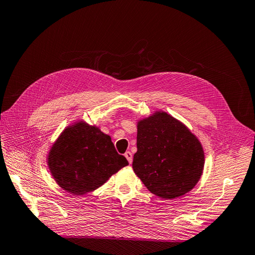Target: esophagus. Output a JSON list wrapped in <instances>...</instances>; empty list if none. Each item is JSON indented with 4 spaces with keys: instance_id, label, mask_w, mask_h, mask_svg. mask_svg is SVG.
Instances as JSON below:
<instances>
[{
    "instance_id": "34e87169",
    "label": "esophagus",
    "mask_w": 255,
    "mask_h": 255,
    "mask_svg": "<svg viewBox=\"0 0 255 255\" xmlns=\"http://www.w3.org/2000/svg\"><path fill=\"white\" fill-rule=\"evenodd\" d=\"M125 156L127 157L128 163L132 164V161H133V155H132V153H130L129 151H127V152L125 153Z\"/></svg>"
}]
</instances>
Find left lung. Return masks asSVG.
I'll return each instance as SVG.
<instances>
[{
    "label": "left lung",
    "instance_id": "obj_1",
    "mask_svg": "<svg viewBox=\"0 0 255 255\" xmlns=\"http://www.w3.org/2000/svg\"><path fill=\"white\" fill-rule=\"evenodd\" d=\"M203 167L202 144L181 121L165 112L138 121L133 169L152 194L168 200L185 195Z\"/></svg>",
    "mask_w": 255,
    "mask_h": 255
}]
</instances>
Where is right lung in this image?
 <instances>
[{
	"label": "right lung",
	"mask_w": 255,
	"mask_h": 255,
	"mask_svg": "<svg viewBox=\"0 0 255 255\" xmlns=\"http://www.w3.org/2000/svg\"><path fill=\"white\" fill-rule=\"evenodd\" d=\"M128 165L127 158L116 151L111 136L83 121L66 128L48 155L53 179L73 196L96 190Z\"/></svg>",
	"instance_id": "right-lung-1"
}]
</instances>
